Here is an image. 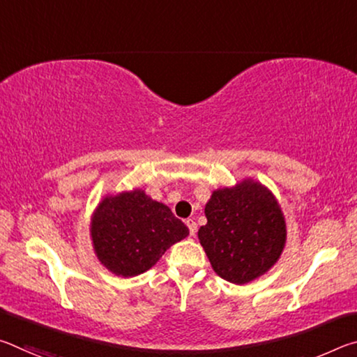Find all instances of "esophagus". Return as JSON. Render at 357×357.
I'll return each instance as SVG.
<instances>
[{
	"label": "esophagus",
	"mask_w": 357,
	"mask_h": 357,
	"mask_svg": "<svg viewBox=\"0 0 357 357\" xmlns=\"http://www.w3.org/2000/svg\"><path fill=\"white\" fill-rule=\"evenodd\" d=\"M185 225L189 227L190 236H195V233H197V222L193 220V219H187V220H185Z\"/></svg>",
	"instance_id": "obj_1"
}]
</instances>
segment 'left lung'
Here are the masks:
<instances>
[{"instance_id": "8db88e82", "label": "left lung", "mask_w": 357, "mask_h": 357, "mask_svg": "<svg viewBox=\"0 0 357 357\" xmlns=\"http://www.w3.org/2000/svg\"><path fill=\"white\" fill-rule=\"evenodd\" d=\"M198 239L214 273L236 285L268 273L287 241L285 217L268 187L244 179L213 192Z\"/></svg>"}]
</instances>
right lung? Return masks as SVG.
Here are the masks:
<instances>
[{
  "label": "right lung",
  "mask_w": 357,
  "mask_h": 357,
  "mask_svg": "<svg viewBox=\"0 0 357 357\" xmlns=\"http://www.w3.org/2000/svg\"><path fill=\"white\" fill-rule=\"evenodd\" d=\"M189 234L172 209L135 189L107 195L91 217V239L99 261L121 277L153 268L167 249Z\"/></svg>",
  "instance_id": "obj_1"
}]
</instances>
